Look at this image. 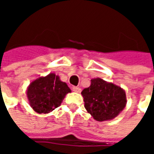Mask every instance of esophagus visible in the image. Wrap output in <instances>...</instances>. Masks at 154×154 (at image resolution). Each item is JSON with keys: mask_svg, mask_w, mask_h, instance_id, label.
I'll list each match as a JSON object with an SVG mask.
<instances>
[{"mask_svg": "<svg viewBox=\"0 0 154 154\" xmlns=\"http://www.w3.org/2000/svg\"><path fill=\"white\" fill-rule=\"evenodd\" d=\"M72 90L74 92H77V93H80L81 92V88L77 87H72Z\"/></svg>", "mask_w": 154, "mask_h": 154, "instance_id": "1", "label": "esophagus"}]
</instances>
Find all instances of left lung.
Here are the masks:
<instances>
[{"instance_id":"left-lung-1","label":"left lung","mask_w":154,"mask_h":154,"mask_svg":"<svg viewBox=\"0 0 154 154\" xmlns=\"http://www.w3.org/2000/svg\"><path fill=\"white\" fill-rule=\"evenodd\" d=\"M91 82L90 87L82 91L87 112L97 121L115 119L127 103L125 90L100 77L93 78Z\"/></svg>"}]
</instances>
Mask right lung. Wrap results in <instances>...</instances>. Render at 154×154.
Masks as SVG:
<instances>
[{
  "label": "right lung",
  "mask_w": 154,
  "mask_h": 154,
  "mask_svg": "<svg viewBox=\"0 0 154 154\" xmlns=\"http://www.w3.org/2000/svg\"><path fill=\"white\" fill-rule=\"evenodd\" d=\"M71 89L55 73L39 77L29 85L26 96L29 104L35 112L48 114L60 106Z\"/></svg>",
  "instance_id": "obj_1"
}]
</instances>
